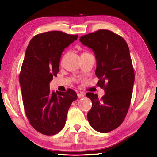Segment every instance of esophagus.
I'll return each instance as SVG.
<instances>
[{"mask_svg":"<svg viewBox=\"0 0 157 157\" xmlns=\"http://www.w3.org/2000/svg\"><path fill=\"white\" fill-rule=\"evenodd\" d=\"M84 95H85V94H84L83 93H82V92H80V93H78V97L79 98H83Z\"/></svg>","mask_w":157,"mask_h":157,"instance_id":"obj_1","label":"esophagus"}]
</instances>
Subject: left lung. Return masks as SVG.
<instances>
[{
    "label": "left lung",
    "mask_w": 157,
    "mask_h": 157,
    "mask_svg": "<svg viewBox=\"0 0 157 157\" xmlns=\"http://www.w3.org/2000/svg\"><path fill=\"white\" fill-rule=\"evenodd\" d=\"M79 40L94 52L97 84L105 91L101 99L86 94L92 101L88 121L95 131L106 133L121 124L131 104L135 73L129 49L125 40L109 30H98Z\"/></svg>",
    "instance_id": "8db88e82"
}]
</instances>
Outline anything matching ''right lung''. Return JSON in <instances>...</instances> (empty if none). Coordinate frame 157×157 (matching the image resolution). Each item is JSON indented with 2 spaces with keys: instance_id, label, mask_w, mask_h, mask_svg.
Segmentation results:
<instances>
[{
  "instance_id": "1",
  "label": "right lung",
  "mask_w": 157,
  "mask_h": 157,
  "mask_svg": "<svg viewBox=\"0 0 157 157\" xmlns=\"http://www.w3.org/2000/svg\"><path fill=\"white\" fill-rule=\"evenodd\" d=\"M78 38L61 31L46 32L36 35L26 48L19 75L24 108L32 127L43 135L62 129L68 109L78 98L73 90L54 92L49 86L59 71L64 48Z\"/></svg>"
}]
</instances>
